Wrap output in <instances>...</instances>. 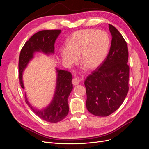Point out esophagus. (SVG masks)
<instances>
[{"mask_svg": "<svg viewBox=\"0 0 149 149\" xmlns=\"http://www.w3.org/2000/svg\"><path fill=\"white\" fill-rule=\"evenodd\" d=\"M72 83L73 85H74V86L78 85L80 83V80L77 79V78H75V79H73V80L72 81Z\"/></svg>", "mask_w": 149, "mask_h": 149, "instance_id": "34e87169", "label": "esophagus"}]
</instances>
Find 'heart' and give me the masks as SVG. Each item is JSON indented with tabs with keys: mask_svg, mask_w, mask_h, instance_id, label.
<instances>
[{
	"mask_svg": "<svg viewBox=\"0 0 149 149\" xmlns=\"http://www.w3.org/2000/svg\"><path fill=\"white\" fill-rule=\"evenodd\" d=\"M110 39L103 31L83 29L75 32L68 42L67 47H62L60 52L63 61L72 65L80 56L81 64L88 69L97 68L103 61L107 54Z\"/></svg>",
	"mask_w": 149,
	"mask_h": 149,
	"instance_id": "b5f03b06",
	"label": "heart"
}]
</instances>
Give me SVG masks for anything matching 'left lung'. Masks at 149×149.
I'll list each match as a JSON object with an SVG mask.
<instances>
[{
	"label": "left lung",
	"instance_id": "obj_1",
	"mask_svg": "<svg viewBox=\"0 0 149 149\" xmlns=\"http://www.w3.org/2000/svg\"><path fill=\"white\" fill-rule=\"evenodd\" d=\"M109 28L112 38L107 56L84 81L87 109L98 116H107L116 111L129 91L127 45L116 28L110 24Z\"/></svg>",
	"mask_w": 149,
	"mask_h": 149
}]
</instances>
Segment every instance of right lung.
I'll use <instances>...</instances> for the list:
<instances>
[{"mask_svg":"<svg viewBox=\"0 0 149 149\" xmlns=\"http://www.w3.org/2000/svg\"><path fill=\"white\" fill-rule=\"evenodd\" d=\"M61 32V30H43L34 34L22 48L19 62V80L21 87L25 89L23 72L34 54L42 52L46 56L54 54V44ZM56 83L53 97L49 104L42 109L34 107L28 100L25 92V101L32 111L40 118L49 123H57L63 120L69 112L68 97L73 89L72 77L68 70L56 68Z\"/></svg>","mask_w":149,"mask_h":149,"instance_id":"right-lung-1","label":"right lung"}]
</instances>
